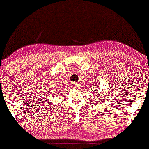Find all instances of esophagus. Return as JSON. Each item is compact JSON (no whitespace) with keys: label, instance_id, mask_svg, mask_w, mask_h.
I'll use <instances>...</instances> for the list:
<instances>
[{"label":"esophagus","instance_id":"esophagus-1","mask_svg":"<svg viewBox=\"0 0 149 149\" xmlns=\"http://www.w3.org/2000/svg\"><path fill=\"white\" fill-rule=\"evenodd\" d=\"M72 87L74 88H75L77 87V84H72Z\"/></svg>","mask_w":149,"mask_h":149}]
</instances>
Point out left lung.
Returning a JSON list of instances; mask_svg holds the SVG:
<instances>
[{
	"instance_id": "left-lung-1",
	"label": "left lung",
	"mask_w": 149,
	"mask_h": 149,
	"mask_svg": "<svg viewBox=\"0 0 149 149\" xmlns=\"http://www.w3.org/2000/svg\"><path fill=\"white\" fill-rule=\"evenodd\" d=\"M98 91H100V90H98ZM98 94H100V93H98V94H97V95H96L97 100H99V98H98V97H101L100 98H102V96H103V95H102V94H100V95H98ZM94 99H95V98H94ZM102 100H103V99H102Z\"/></svg>"
}]
</instances>
